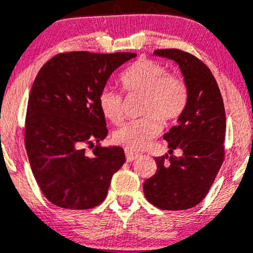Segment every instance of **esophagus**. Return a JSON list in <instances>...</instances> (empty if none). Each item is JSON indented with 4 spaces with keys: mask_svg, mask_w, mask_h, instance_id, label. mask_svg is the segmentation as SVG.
Returning a JSON list of instances; mask_svg holds the SVG:
<instances>
[{
    "mask_svg": "<svg viewBox=\"0 0 253 253\" xmlns=\"http://www.w3.org/2000/svg\"><path fill=\"white\" fill-rule=\"evenodd\" d=\"M125 154H126V161L127 162H133L134 159L138 158V156H139L138 153H134V152H132V151H126V152H125Z\"/></svg>",
    "mask_w": 253,
    "mask_h": 253,
    "instance_id": "esophagus-1",
    "label": "esophagus"
}]
</instances>
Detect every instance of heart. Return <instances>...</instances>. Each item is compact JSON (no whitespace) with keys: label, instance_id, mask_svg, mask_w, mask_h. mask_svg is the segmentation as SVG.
Wrapping results in <instances>:
<instances>
[{"label":"heart","instance_id":"obj_1","mask_svg":"<svg viewBox=\"0 0 253 253\" xmlns=\"http://www.w3.org/2000/svg\"><path fill=\"white\" fill-rule=\"evenodd\" d=\"M125 91L143 95L141 114L143 117L129 121L114 132V141L127 151H141L161 131L159 121L171 124L186 106L188 89L180 79L151 59H139L121 75ZM102 115L115 125L124 120L122 95L112 87H104L99 94Z\"/></svg>","mask_w":253,"mask_h":253}]
</instances>
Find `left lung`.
<instances>
[{
    "mask_svg": "<svg viewBox=\"0 0 253 253\" xmlns=\"http://www.w3.org/2000/svg\"><path fill=\"white\" fill-rule=\"evenodd\" d=\"M154 55L175 61L188 89V101L178 125L163 138L168 154L156 157L157 171L143 184L147 200L162 210H186L209 192L224 162L225 117L219 86L202 60L179 49H158ZM183 154L175 157L174 149Z\"/></svg>",
    "mask_w": 253,
    "mask_h": 253,
    "instance_id": "8db88e82",
    "label": "left lung"
}]
</instances>
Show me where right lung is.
Instances as JSON below:
<instances>
[{"mask_svg":"<svg viewBox=\"0 0 253 253\" xmlns=\"http://www.w3.org/2000/svg\"><path fill=\"white\" fill-rule=\"evenodd\" d=\"M134 53L69 51L39 70L28 99L24 141L32 171L44 197L59 208L86 210L105 200L122 166L121 147L95 146L107 136L99 94L112 73Z\"/></svg>","mask_w":253,"mask_h":253,"instance_id":"obj_1","label":"right lung"}]
</instances>
